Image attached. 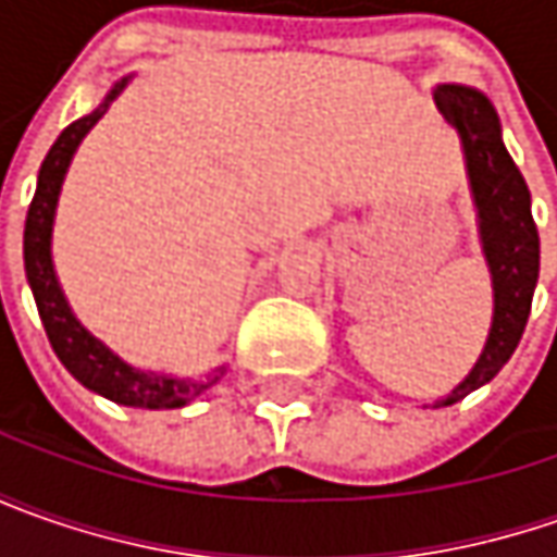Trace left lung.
<instances>
[{"mask_svg": "<svg viewBox=\"0 0 557 557\" xmlns=\"http://www.w3.org/2000/svg\"><path fill=\"white\" fill-rule=\"evenodd\" d=\"M431 96L443 120L459 133L483 260L493 278V325L481 356L459 387L434 403L453 406L490 384L515 354L540 278V232L530 210V188L505 148L503 123L493 101L481 89L461 83H440Z\"/></svg>", "mask_w": 557, "mask_h": 557, "instance_id": "8db88e82", "label": "left lung"}]
</instances>
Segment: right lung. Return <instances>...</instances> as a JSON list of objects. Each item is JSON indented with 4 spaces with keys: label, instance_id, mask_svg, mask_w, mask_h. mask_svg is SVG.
I'll return each mask as SVG.
<instances>
[{
    "label": "right lung",
    "instance_id": "obj_1",
    "mask_svg": "<svg viewBox=\"0 0 557 557\" xmlns=\"http://www.w3.org/2000/svg\"><path fill=\"white\" fill-rule=\"evenodd\" d=\"M129 79L133 76L117 79L96 111L74 120L49 148L46 161L39 166L36 195L27 210V223H24V269H27L33 300H36V310L42 319V329L49 334L54 356L83 387H89L92 394L120 403V406H133V409H183L191 399H198L207 387H213L223 377L225 369H216L203 377H173V374L145 372V369L123 362L111 347H104L98 341L96 334H89L79 325L64 290L58 285L52 263L54 210H58L67 166L74 161L79 141L86 139V133L104 117V111L126 89Z\"/></svg>",
    "mask_w": 557,
    "mask_h": 557
}]
</instances>
